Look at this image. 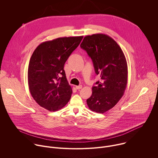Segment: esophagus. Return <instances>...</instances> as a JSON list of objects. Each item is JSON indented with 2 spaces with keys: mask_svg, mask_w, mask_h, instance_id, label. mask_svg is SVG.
Wrapping results in <instances>:
<instances>
[{
  "mask_svg": "<svg viewBox=\"0 0 158 158\" xmlns=\"http://www.w3.org/2000/svg\"><path fill=\"white\" fill-rule=\"evenodd\" d=\"M82 87V85H76V88L77 89H81Z\"/></svg>",
  "mask_w": 158,
  "mask_h": 158,
  "instance_id": "obj_1",
  "label": "esophagus"
}]
</instances>
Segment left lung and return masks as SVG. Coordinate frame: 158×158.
Returning <instances> with one entry per match:
<instances>
[{
  "label": "left lung",
  "instance_id": "obj_1",
  "mask_svg": "<svg viewBox=\"0 0 158 158\" xmlns=\"http://www.w3.org/2000/svg\"><path fill=\"white\" fill-rule=\"evenodd\" d=\"M80 46L91 58L95 73L101 79L93 87L87 106L93 111L104 113L124 95L128 73L125 56L118 43L103 34L85 36Z\"/></svg>",
  "mask_w": 158,
  "mask_h": 158
}]
</instances>
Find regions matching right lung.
<instances>
[{
  "mask_svg": "<svg viewBox=\"0 0 158 158\" xmlns=\"http://www.w3.org/2000/svg\"><path fill=\"white\" fill-rule=\"evenodd\" d=\"M82 38H57L41 43L34 51L29 64L28 84L32 98L40 106L56 111L70 100L73 91L64 66Z\"/></svg>",
  "mask_w": 158,
  "mask_h": 158,
  "instance_id": "add662e5",
  "label": "right lung"
}]
</instances>
